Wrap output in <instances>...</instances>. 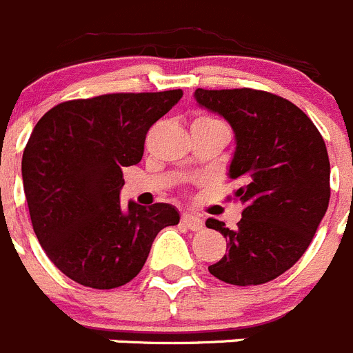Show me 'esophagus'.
Listing matches in <instances>:
<instances>
[{
  "label": "esophagus",
  "mask_w": 353,
  "mask_h": 353,
  "mask_svg": "<svg viewBox=\"0 0 353 353\" xmlns=\"http://www.w3.org/2000/svg\"><path fill=\"white\" fill-rule=\"evenodd\" d=\"M182 224L185 228H189L191 232H199L203 228V221L199 219L198 215L192 214H182Z\"/></svg>",
  "instance_id": "esophagus-1"
}]
</instances>
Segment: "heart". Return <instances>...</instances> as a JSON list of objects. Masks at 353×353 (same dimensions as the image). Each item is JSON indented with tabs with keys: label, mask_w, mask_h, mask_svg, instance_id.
Returning a JSON list of instances; mask_svg holds the SVG:
<instances>
[{
	"label": "heart",
	"mask_w": 353,
	"mask_h": 353,
	"mask_svg": "<svg viewBox=\"0 0 353 353\" xmlns=\"http://www.w3.org/2000/svg\"><path fill=\"white\" fill-rule=\"evenodd\" d=\"M198 120H212V118H207V117H203V118H198Z\"/></svg>",
	"instance_id": "obj_1"
}]
</instances>
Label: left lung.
I'll list each match as a JSON object with an SVG mask.
<instances>
[{
  "label": "left lung",
  "instance_id": "obj_1",
  "mask_svg": "<svg viewBox=\"0 0 353 353\" xmlns=\"http://www.w3.org/2000/svg\"><path fill=\"white\" fill-rule=\"evenodd\" d=\"M194 97L232 125L230 176L244 183L235 191L244 205L236 230L205 223L228 240V254L208 270L228 285L272 281L301 260L329 207L325 141L304 111L274 93L198 88Z\"/></svg>",
  "mask_w": 353,
  "mask_h": 353
}]
</instances>
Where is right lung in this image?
Masks as SVG:
<instances>
[{
  "label": "right lung",
  "mask_w": 353,
  "mask_h": 353,
  "mask_svg": "<svg viewBox=\"0 0 353 353\" xmlns=\"http://www.w3.org/2000/svg\"><path fill=\"white\" fill-rule=\"evenodd\" d=\"M182 90L108 93L54 105L31 132L23 183L33 232L49 260L72 281L97 290L138 276L176 208L130 201L120 207L127 166L138 164L146 132L182 99Z\"/></svg>",
  "instance_id": "add662e5"
}]
</instances>
